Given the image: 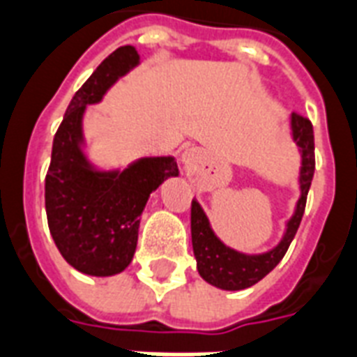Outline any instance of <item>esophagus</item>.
<instances>
[{
  "label": "esophagus",
  "instance_id": "34e87169",
  "mask_svg": "<svg viewBox=\"0 0 357 357\" xmlns=\"http://www.w3.org/2000/svg\"><path fill=\"white\" fill-rule=\"evenodd\" d=\"M197 158H199V155H197L195 149H187V151H183V155H181V160H183L185 165H192Z\"/></svg>",
  "mask_w": 357,
  "mask_h": 357
}]
</instances>
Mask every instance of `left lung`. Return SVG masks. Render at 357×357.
<instances>
[{
    "mask_svg": "<svg viewBox=\"0 0 357 357\" xmlns=\"http://www.w3.org/2000/svg\"><path fill=\"white\" fill-rule=\"evenodd\" d=\"M289 126H291V139L299 147L301 155L299 199L295 202L291 218L286 221L282 238L274 248L263 253H244L227 245L213 232L210 219L202 210V206L197 200H192V252L197 259V271L210 286L225 289V291H240L245 287L255 286L278 265L282 257L286 255L291 240L295 238V232L299 229L301 219L305 213L306 195H308L314 176V130L312 123L297 113H291Z\"/></svg>",
    "mask_w": 357,
    "mask_h": 357,
    "instance_id": "left-lung-1",
    "label": "left lung"
}]
</instances>
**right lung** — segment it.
I'll list each match as a JSON object with an SVG mask.
<instances>
[{
	"label": "right lung",
	"mask_w": 357,
	"mask_h": 357,
	"mask_svg": "<svg viewBox=\"0 0 357 357\" xmlns=\"http://www.w3.org/2000/svg\"><path fill=\"white\" fill-rule=\"evenodd\" d=\"M138 64L139 54L130 45L105 58L71 98L52 142L45 178L47 221L62 257L89 276H115L130 265L149 195L179 176L172 155L142 157L126 168L105 170L86 153V107L100 104L105 92Z\"/></svg>",
	"instance_id": "1"
}]
</instances>
